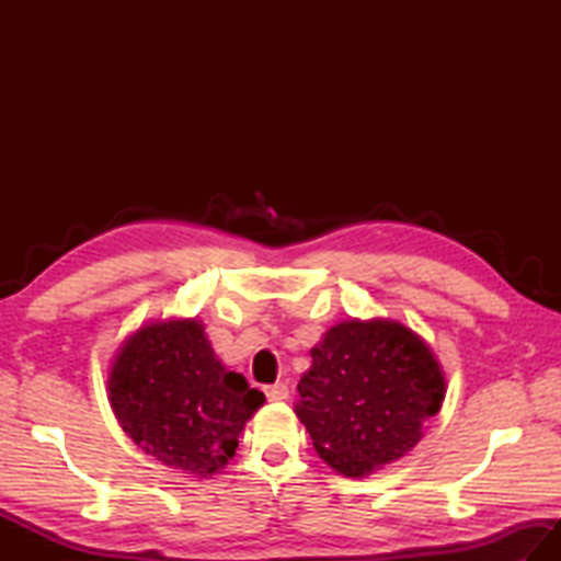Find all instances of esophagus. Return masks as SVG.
<instances>
[{"instance_id":"esophagus-1","label":"esophagus","mask_w":561,"mask_h":561,"mask_svg":"<svg viewBox=\"0 0 561 561\" xmlns=\"http://www.w3.org/2000/svg\"><path fill=\"white\" fill-rule=\"evenodd\" d=\"M265 396H267V400H272V402H282V400L289 398V388L284 386V383H274V386H267V388H265Z\"/></svg>"}]
</instances>
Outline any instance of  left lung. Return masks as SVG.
Masks as SVG:
<instances>
[{
	"mask_svg": "<svg viewBox=\"0 0 561 561\" xmlns=\"http://www.w3.org/2000/svg\"><path fill=\"white\" fill-rule=\"evenodd\" d=\"M311 356L296 386V414L318 456L347 478L412 450L446 396L434 354L392 320L340 323Z\"/></svg>",
	"mask_w": 561,
	"mask_h": 561,
	"instance_id": "left-lung-1",
	"label": "left lung"
}]
</instances>
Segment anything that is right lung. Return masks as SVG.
<instances>
[{"instance_id":"1","label":"right lung","mask_w":561,"mask_h":561,"mask_svg":"<svg viewBox=\"0 0 561 561\" xmlns=\"http://www.w3.org/2000/svg\"><path fill=\"white\" fill-rule=\"evenodd\" d=\"M111 404L149 456L197 478L221 470L265 396L214 356L197 320L139 328L117 352Z\"/></svg>"}]
</instances>
